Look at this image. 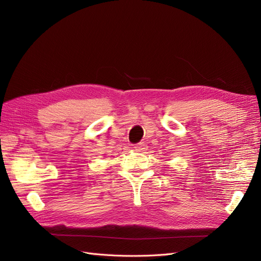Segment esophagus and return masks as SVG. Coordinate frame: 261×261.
Wrapping results in <instances>:
<instances>
[{"mask_svg": "<svg viewBox=\"0 0 261 261\" xmlns=\"http://www.w3.org/2000/svg\"><path fill=\"white\" fill-rule=\"evenodd\" d=\"M134 148H135V150H136V151H138V152H144V151H146L148 147H147V145L145 143H139Z\"/></svg>", "mask_w": 261, "mask_h": 261, "instance_id": "34e87169", "label": "esophagus"}]
</instances>
